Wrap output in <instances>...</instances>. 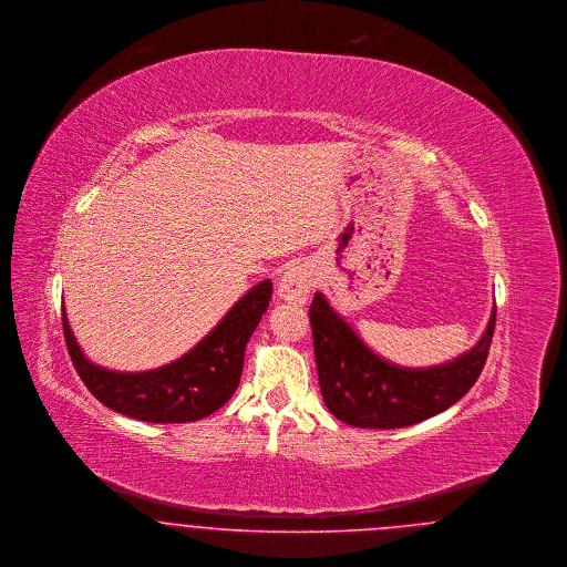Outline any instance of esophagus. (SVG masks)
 I'll use <instances>...</instances> for the list:
<instances>
[{"mask_svg":"<svg viewBox=\"0 0 567 567\" xmlns=\"http://www.w3.org/2000/svg\"><path fill=\"white\" fill-rule=\"evenodd\" d=\"M312 291V271L301 264L289 266L278 280V296L282 300L306 303Z\"/></svg>","mask_w":567,"mask_h":567,"instance_id":"34e87169","label":"esophagus"}]
</instances>
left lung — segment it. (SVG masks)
Returning a JSON list of instances; mask_svg holds the SVG:
<instances>
[{
    "label": "left lung",
    "instance_id": "left-lung-1",
    "mask_svg": "<svg viewBox=\"0 0 567 567\" xmlns=\"http://www.w3.org/2000/svg\"><path fill=\"white\" fill-rule=\"evenodd\" d=\"M497 319L461 358L431 368H402L370 351L358 332L315 293L310 328L326 406L358 429H402L424 422L465 396L486 364Z\"/></svg>",
    "mask_w": 567,
    "mask_h": 567
}]
</instances>
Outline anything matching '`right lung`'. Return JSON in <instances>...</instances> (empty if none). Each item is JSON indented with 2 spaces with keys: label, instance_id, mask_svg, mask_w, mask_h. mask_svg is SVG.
Here are the masks:
<instances>
[{
  "label": "right lung",
  "instance_id": "right-lung-1",
  "mask_svg": "<svg viewBox=\"0 0 567 567\" xmlns=\"http://www.w3.org/2000/svg\"><path fill=\"white\" fill-rule=\"evenodd\" d=\"M269 300L271 280H264L235 301L223 321L188 353L145 372H117L92 364L76 344L64 308L62 326L72 364L104 406L141 422L184 424L207 417L234 396L246 344Z\"/></svg>",
  "mask_w": 567,
  "mask_h": 567
}]
</instances>
